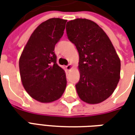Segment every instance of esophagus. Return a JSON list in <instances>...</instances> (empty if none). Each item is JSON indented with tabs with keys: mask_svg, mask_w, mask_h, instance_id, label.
Wrapping results in <instances>:
<instances>
[{
	"mask_svg": "<svg viewBox=\"0 0 135 135\" xmlns=\"http://www.w3.org/2000/svg\"><path fill=\"white\" fill-rule=\"evenodd\" d=\"M72 68H73V65H68L66 66V69H67V70H68V71H70Z\"/></svg>",
	"mask_w": 135,
	"mask_h": 135,
	"instance_id": "1",
	"label": "esophagus"
}]
</instances>
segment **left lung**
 Returning <instances> with one entry per match:
<instances>
[{"label": "left lung", "instance_id": "left-lung-1", "mask_svg": "<svg viewBox=\"0 0 135 135\" xmlns=\"http://www.w3.org/2000/svg\"><path fill=\"white\" fill-rule=\"evenodd\" d=\"M66 31L79 52L76 89L80 98L91 104L105 101L120 79V59L110 40L98 24L86 18L68 22Z\"/></svg>", "mask_w": 135, "mask_h": 135}]
</instances>
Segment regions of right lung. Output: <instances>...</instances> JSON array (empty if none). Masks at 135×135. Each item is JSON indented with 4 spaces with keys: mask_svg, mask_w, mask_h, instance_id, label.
Instances as JSON below:
<instances>
[{
    "mask_svg": "<svg viewBox=\"0 0 135 135\" xmlns=\"http://www.w3.org/2000/svg\"><path fill=\"white\" fill-rule=\"evenodd\" d=\"M67 20L49 18L31 34L19 59L21 80L36 101L50 103L59 99L67 85L65 70L56 63L54 49L64 34Z\"/></svg>",
    "mask_w": 135,
    "mask_h": 135,
    "instance_id": "1",
    "label": "right lung"
}]
</instances>
